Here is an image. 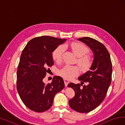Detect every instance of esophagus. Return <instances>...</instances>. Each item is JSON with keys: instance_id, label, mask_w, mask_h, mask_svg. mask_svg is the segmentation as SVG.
Returning <instances> with one entry per match:
<instances>
[{"instance_id": "34e87169", "label": "esophagus", "mask_w": 125, "mask_h": 125, "mask_svg": "<svg viewBox=\"0 0 125 125\" xmlns=\"http://www.w3.org/2000/svg\"><path fill=\"white\" fill-rule=\"evenodd\" d=\"M64 82H65V85H66V86H67L68 84L69 83V81L68 80H67V79H64Z\"/></svg>"}]
</instances>
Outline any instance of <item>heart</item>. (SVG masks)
<instances>
[{
  "instance_id": "heart-1",
  "label": "heart",
  "mask_w": 125,
  "mask_h": 125,
  "mask_svg": "<svg viewBox=\"0 0 125 125\" xmlns=\"http://www.w3.org/2000/svg\"><path fill=\"white\" fill-rule=\"evenodd\" d=\"M69 47L78 58L77 63L83 71L88 70L91 67L93 59L91 56L86 55L88 53L89 49L85 45L80 43L74 42L70 44L64 45L63 46L57 47L52 53V58L57 63L62 61L64 48ZM79 73V68L76 66L66 65L58 71V74L66 79H70L77 75Z\"/></svg>"
}]
</instances>
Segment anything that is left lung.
<instances>
[{
	"mask_svg": "<svg viewBox=\"0 0 125 125\" xmlns=\"http://www.w3.org/2000/svg\"><path fill=\"white\" fill-rule=\"evenodd\" d=\"M78 40L91 48L94 59L90 70L78 78L80 84L70 83L68 85L75 92L69 104L75 111L85 113L96 108L104 100L112 81V63L108 51L102 43L88 37ZM84 82L86 85L83 86Z\"/></svg>",
	"mask_w": 125,
	"mask_h": 125,
	"instance_id": "left-lung-1",
	"label": "left lung"
}]
</instances>
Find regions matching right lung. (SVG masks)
Wrapping results in <instances>:
<instances>
[{
	"label": "right lung",
	"mask_w": 125,
	"mask_h": 125,
	"mask_svg": "<svg viewBox=\"0 0 125 125\" xmlns=\"http://www.w3.org/2000/svg\"><path fill=\"white\" fill-rule=\"evenodd\" d=\"M66 39L50 36L30 40L22 51L17 73V89L26 107L35 112L50 109L55 95L65 87L63 79L55 76L51 83L43 79L54 65L52 52Z\"/></svg>",
	"instance_id": "1"
}]
</instances>
